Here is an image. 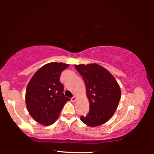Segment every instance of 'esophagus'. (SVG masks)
I'll list each match as a JSON object with an SVG mask.
<instances>
[{"instance_id": "34e87169", "label": "esophagus", "mask_w": 154, "mask_h": 154, "mask_svg": "<svg viewBox=\"0 0 154 154\" xmlns=\"http://www.w3.org/2000/svg\"><path fill=\"white\" fill-rule=\"evenodd\" d=\"M77 96H73V97H72V98H71V101H72V102H75V101H76L77 100Z\"/></svg>"}]
</instances>
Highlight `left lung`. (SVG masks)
<instances>
[{"label": "left lung", "mask_w": 154, "mask_h": 154, "mask_svg": "<svg viewBox=\"0 0 154 154\" xmlns=\"http://www.w3.org/2000/svg\"><path fill=\"white\" fill-rule=\"evenodd\" d=\"M77 71L83 77L89 100L90 111L81 116L87 126L96 127L110 119L118 106L121 89L113 75L97 64H76Z\"/></svg>", "instance_id": "1"}]
</instances>
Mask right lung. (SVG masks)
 <instances>
[{"label":"right lung","instance_id":"1","mask_svg":"<svg viewBox=\"0 0 154 154\" xmlns=\"http://www.w3.org/2000/svg\"><path fill=\"white\" fill-rule=\"evenodd\" d=\"M69 64L50 62L41 67L28 82L26 90V105L35 120L50 126L58 118L60 111L71 99L64 96L60 82L61 72Z\"/></svg>","mask_w":154,"mask_h":154}]
</instances>
